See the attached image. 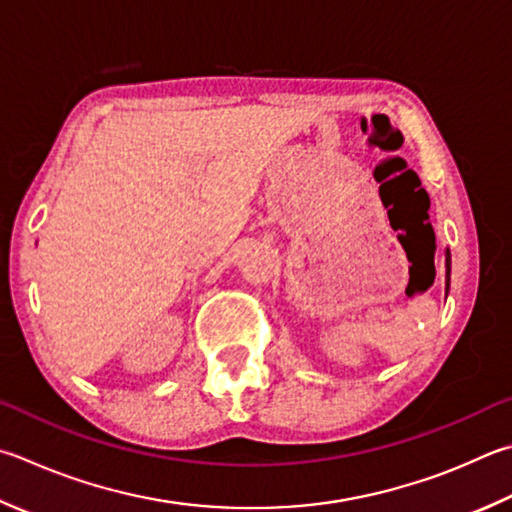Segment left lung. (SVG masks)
I'll list each match as a JSON object with an SVG mask.
<instances>
[{
    "label": "left lung",
    "mask_w": 512,
    "mask_h": 512,
    "mask_svg": "<svg viewBox=\"0 0 512 512\" xmlns=\"http://www.w3.org/2000/svg\"><path fill=\"white\" fill-rule=\"evenodd\" d=\"M445 288H450V250H445Z\"/></svg>",
    "instance_id": "1"
}]
</instances>
